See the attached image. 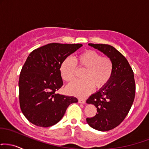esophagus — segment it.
Here are the masks:
<instances>
[{
  "instance_id": "34e87169",
  "label": "esophagus",
  "mask_w": 149,
  "mask_h": 149,
  "mask_svg": "<svg viewBox=\"0 0 149 149\" xmlns=\"http://www.w3.org/2000/svg\"><path fill=\"white\" fill-rule=\"evenodd\" d=\"M86 101L85 99H82V98H79L78 99V103H82V104H85Z\"/></svg>"
}]
</instances>
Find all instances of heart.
<instances>
[{"mask_svg": "<svg viewBox=\"0 0 149 149\" xmlns=\"http://www.w3.org/2000/svg\"><path fill=\"white\" fill-rule=\"evenodd\" d=\"M78 67L85 69L82 74L84 79L76 80L67 87L69 94L84 97L96 88L103 87L110 81L113 73V62L110 57L101 56L97 52L88 50L77 57ZM76 63L71 57H67L62 61L60 72L64 81L72 82L76 78Z\"/></svg>", "mask_w": 149, "mask_h": 149, "instance_id": "1", "label": "heart"}]
</instances>
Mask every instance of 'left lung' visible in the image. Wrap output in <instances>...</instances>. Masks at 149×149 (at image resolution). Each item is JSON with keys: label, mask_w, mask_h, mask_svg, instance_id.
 <instances>
[{"label": "left lung", "mask_w": 149, "mask_h": 149, "mask_svg": "<svg viewBox=\"0 0 149 149\" xmlns=\"http://www.w3.org/2000/svg\"><path fill=\"white\" fill-rule=\"evenodd\" d=\"M88 45L110 57L113 62V73L110 81L86 101L97 108L94 117L86 119L89 126L99 131H107L119 126L131 108L135 95L134 73L126 57L113 46Z\"/></svg>", "instance_id": "8db88e82"}]
</instances>
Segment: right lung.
Wrapping results in <instances>:
<instances>
[{"instance_id": "right-lung-1", "label": "right lung", "mask_w": 149, "mask_h": 149, "mask_svg": "<svg viewBox=\"0 0 149 149\" xmlns=\"http://www.w3.org/2000/svg\"><path fill=\"white\" fill-rule=\"evenodd\" d=\"M82 46L80 44L52 43L30 53L19 80V103L23 115L39 127L52 126L63 117L73 96L56 92L63 85L60 72L64 59Z\"/></svg>"}]
</instances>
